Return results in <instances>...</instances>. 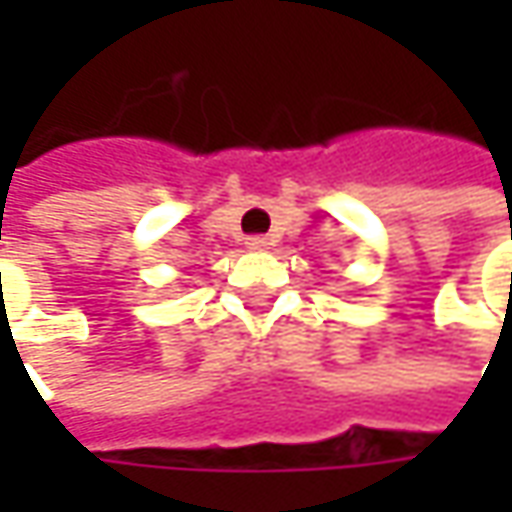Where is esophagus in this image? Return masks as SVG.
Returning a JSON list of instances; mask_svg holds the SVG:
<instances>
[{"label":"esophagus","mask_w":512,"mask_h":512,"mask_svg":"<svg viewBox=\"0 0 512 512\" xmlns=\"http://www.w3.org/2000/svg\"><path fill=\"white\" fill-rule=\"evenodd\" d=\"M247 250H267V247L273 245V242H270V239H267V236H247Z\"/></svg>","instance_id":"esophagus-1"}]
</instances>
